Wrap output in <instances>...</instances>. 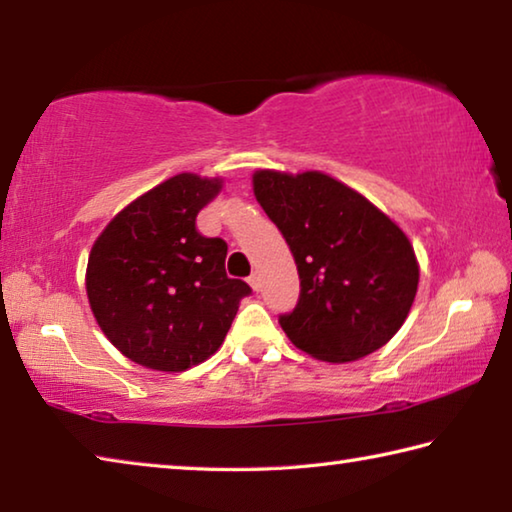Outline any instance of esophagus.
Returning <instances> with one entry per match:
<instances>
[{
  "mask_svg": "<svg viewBox=\"0 0 512 512\" xmlns=\"http://www.w3.org/2000/svg\"><path fill=\"white\" fill-rule=\"evenodd\" d=\"M248 284H250V287H253L255 291H259V277H257V273H253V275L248 277Z\"/></svg>",
  "mask_w": 512,
  "mask_h": 512,
  "instance_id": "34e87169",
  "label": "esophagus"
}]
</instances>
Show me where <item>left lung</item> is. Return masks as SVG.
<instances>
[{"mask_svg": "<svg viewBox=\"0 0 512 512\" xmlns=\"http://www.w3.org/2000/svg\"><path fill=\"white\" fill-rule=\"evenodd\" d=\"M253 192L298 266V305L280 316L289 341L329 363L357 361L391 341L420 282L400 225L323 171L257 169Z\"/></svg>", "mask_w": 512, "mask_h": 512, "instance_id": "8db88e82", "label": "left lung"}]
</instances>
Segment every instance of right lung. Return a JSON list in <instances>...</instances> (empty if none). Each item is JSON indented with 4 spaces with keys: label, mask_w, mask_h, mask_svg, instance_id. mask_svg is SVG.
Wrapping results in <instances>:
<instances>
[{
    "label": "right lung",
    "mask_w": 512,
    "mask_h": 512,
    "mask_svg": "<svg viewBox=\"0 0 512 512\" xmlns=\"http://www.w3.org/2000/svg\"><path fill=\"white\" fill-rule=\"evenodd\" d=\"M223 178L178 173L137 196L94 241L85 291L101 332L144 368L183 372L221 348L250 287L225 275L228 244L196 230Z\"/></svg>",
    "instance_id": "right-lung-1"
}]
</instances>
